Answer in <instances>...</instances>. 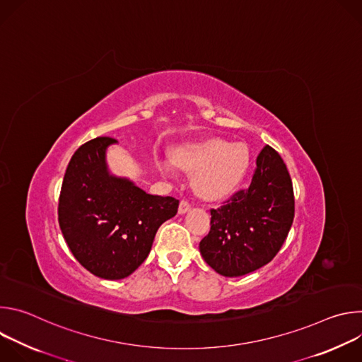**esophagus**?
<instances>
[{
    "label": "esophagus",
    "mask_w": 362,
    "mask_h": 362,
    "mask_svg": "<svg viewBox=\"0 0 362 362\" xmlns=\"http://www.w3.org/2000/svg\"><path fill=\"white\" fill-rule=\"evenodd\" d=\"M190 211V203L187 200H182L179 204V215H185Z\"/></svg>",
    "instance_id": "obj_1"
}]
</instances>
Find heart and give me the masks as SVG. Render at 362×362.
<instances>
[{
	"instance_id": "obj_1",
	"label": "heart",
	"mask_w": 362,
	"mask_h": 362,
	"mask_svg": "<svg viewBox=\"0 0 362 362\" xmlns=\"http://www.w3.org/2000/svg\"><path fill=\"white\" fill-rule=\"evenodd\" d=\"M176 162L187 172H196L194 190L204 200H223L230 196L245 179L250 154L245 144L209 139L180 148ZM168 175L175 173V163L169 159L159 162Z\"/></svg>"
}]
</instances>
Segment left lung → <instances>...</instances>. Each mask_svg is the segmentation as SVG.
<instances>
[{
	"mask_svg": "<svg viewBox=\"0 0 362 362\" xmlns=\"http://www.w3.org/2000/svg\"><path fill=\"white\" fill-rule=\"evenodd\" d=\"M295 200L289 172L271 146L256 159L250 186L211 211V230L199 249L222 276H242L269 264L293 222Z\"/></svg>",
	"mask_w": 362,
	"mask_h": 362,
	"instance_id": "1",
	"label": "left lung"
}]
</instances>
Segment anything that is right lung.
<instances>
[{
    "label": "right lung",
    "mask_w": 362,
    "mask_h": 362,
    "mask_svg": "<svg viewBox=\"0 0 362 362\" xmlns=\"http://www.w3.org/2000/svg\"><path fill=\"white\" fill-rule=\"evenodd\" d=\"M115 143L97 137L77 148L59 200V223L71 253L88 272L110 281L127 278L144 262L158 229L179 208L177 199L148 194L110 173L106 151Z\"/></svg>",
    "instance_id": "1"
}]
</instances>
